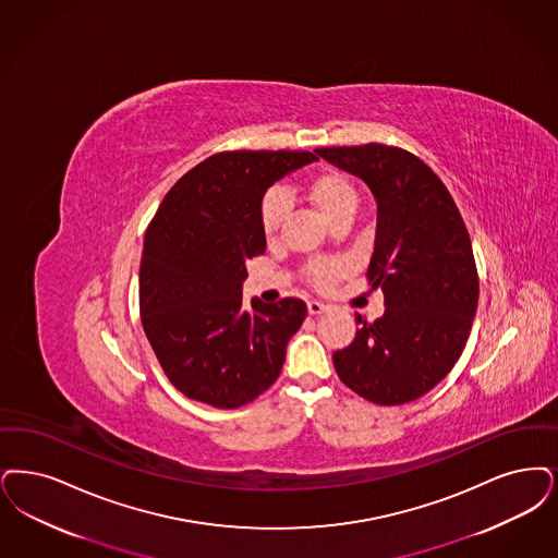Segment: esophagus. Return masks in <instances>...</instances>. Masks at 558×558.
<instances>
[{
  "instance_id": "esophagus-1",
  "label": "esophagus",
  "mask_w": 558,
  "mask_h": 558,
  "mask_svg": "<svg viewBox=\"0 0 558 558\" xmlns=\"http://www.w3.org/2000/svg\"><path fill=\"white\" fill-rule=\"evenodd\" d=\"M307 312H310V315H322V313L328 312V307L324 303H319V301H310L307 303Z\"/></svg>"
}]
</instances>
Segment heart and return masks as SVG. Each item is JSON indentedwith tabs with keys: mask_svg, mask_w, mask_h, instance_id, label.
I'll return each mask as SVG.
<instances>
[{
	"mask_svg": "<svg viewBox=\"0 0 558 558\" xmlns=\"http://www.w3.org/2000/svg\"><path fill=\"white\" fill-rule=\"evenodd\" d=\"M307 197L317 211L330 223L353 220L359 209L357 184L344 172L326 168L317 172L307 184ZM290 214V199L284 191H269L262 199L259 220L264 234L271 239L280 232ZM347 274V266L340 262H313L307 268L310 282L317 289H330Z\"/></svg>",
	"mask_w": 558,
	"mask_h": 558,
	"instance_id": "obj_1",
	"label": "heart"
}]
</instances>
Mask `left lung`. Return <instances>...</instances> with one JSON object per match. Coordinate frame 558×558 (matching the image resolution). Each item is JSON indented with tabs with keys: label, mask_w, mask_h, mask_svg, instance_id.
Segmentation results:
<instances>
[{
	"label": "left lung",
	"mask_w": 558,
	"mask_h": 558,
	"mask_svg": "<svg viewBox=\"0 0 558 558\" xmlns=\"http://www.w3.org/2000/svg\"><path fill=\"white\" fill-rule=\"evenodd\" d=\"M317 156L363 180L378 203L367 280L384 292L386 312L374 324L357 315L355 340L332 357L336 374L365 401H415L468 344L480 296L468 228L445 182L401 147L367 143Z\"/></svg>",
	"instance_id": "obj_1"
}]
</instances>
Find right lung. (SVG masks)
Listing matches in <instances>:
<instances>
[{
    "label": "right lung",
    "instance_id": "1",
    "mask_svg": "<svg viewBox=\"0 0 558 558\" xmlns=\"http://www.w3.org/2000/svg\"><path fill=\"white\" fill-rule=\"evenodd\" d=\"M310 151H223L168 191L145 232L138 307L168 379L193 401L236 409L278 379L301 299L243 307L246 262L266 253L259 207Z\"/></svg>",
    "mask_w": 558,
    "mask_h": 558
}]
</instances>
